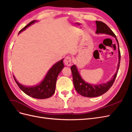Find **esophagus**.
I'll list each match as a JSON object with an SVG mask.
<instances>
[{"mask_svg": "<svg viewBox=\"0 0 132 132\" xmlns=\"http://www.w3.org/2000/svg\"><path fill=\"white\" fill-rule=\"evenodd\" d=\"M64 63H65V64L68 66L70 67L71 65V58L69 56H67L64 60Z\"/></svg>", "mask_w": 132, "mask_h": 132, "instance_id": "obj_1", "label": "esophagus"}]
</instances>
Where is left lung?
I'll return each instance as SVG.
<instances>
[{
	"label": "left lung",
	"mask_w": 132,
	"mask_h": 132,
	"mask_svg": "<svg viewBox=\"0 0 132 132\" xmlns=\"http://www.w3.org/2000/svg\"><path fill=\"white\" fill-rule=\"evenodd\" d=\"M96 34H105L112 36L113 37L116 38L117 42L118 43V56H119V62L118 64V67L116 73H115L112 79L105 84H102L100 85H91L85 82L83 80V79L80 75L78 73V69L75 65H73L71 67V71L73 75V80L74 86L76 91L79 94H80L82 96L87 97H97L98 96H100L105 94V93L109 90L110 87L112 86L114 82V80L117 75L119 64H120L121 61V53L119 50V44L116 37V36L113 33V32L112 31L108 26L102 21H96Z\"/></svg>",
	"instance_id": "1"
}]
</instances>
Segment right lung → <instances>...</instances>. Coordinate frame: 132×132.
Masks as SVG:
<instances>
[{"instance_id": "obj_1", "label": "right lung", "mask_w": 132, "mask_h": 132, "mask_svg": "<svg viewBox=\"0 0 132 132\" xmlns=\"http://www.w3.org/2000/svg\"><path fill=\"white\" fill-rule=\"evenodd\" d=\"M34 22H35V20L32 21L29 23H28L26 26L19 31V34L23 30H25L26 27L32 24ZM63 61V59L55 63L50 69L43 80L37 86L32 87L23 86L16 81L13 75L14 79L20 89L29 96L38 99L49 98L54 93L57 77L64 67Z\"/></svg>"}]
</instances>
